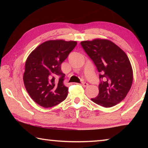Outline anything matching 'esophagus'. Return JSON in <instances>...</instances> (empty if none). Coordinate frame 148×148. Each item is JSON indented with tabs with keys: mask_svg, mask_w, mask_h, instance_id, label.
<instances>
[{
	"mask_svg": "<svg viewBox=\"0 0 148 148\" xmlns=\"http://www.w3.org/2000/svg\"><path fill=\"white\" fill-rule=\"evenodd\" d=\"M80 85L83 86L84 87H87V86H88V84L86 83V82H82V83L80 84Z\"/></svg>",
	"mask_w": 148,
	"mask_h": 148,
	"instance_id": "1",
	"label": "esophagus"
}]
</instances>
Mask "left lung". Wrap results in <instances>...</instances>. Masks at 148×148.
<instances>
[{
    "instance_id": "8db88e82",
    "label": "left lung",
    "mask_w": 148,
    "mask_h": 148,
    "mask_svg": "<svg viewBox=\"0 0 148 148\" xmlns=\"http://www.w3.org/2000/svg\"><path fill=\"white\" fill-rule=\"evenodd\" d=\"M82 47L99 72V93L91 100L105 108L119 103L132 84L133 73L126 53L114 42L106 39L82 41Z\"/></svg>"
}]
</instances>
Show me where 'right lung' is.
Returning <instances> with one entry per match:
<instances>
[{"label": "right lung", "instance_id": "obj_1", "mask_svg": "<svg viewBox=\"0 0 148 148\" xmlns=\"http://www.w3.org/2000/svg\"><path fill=\"white\" fill-rule=\"evenodd\" d=\"M76 41L48 40L27 57L23 82L31 99L40 106L50 108L66 99L69 88L63 84L61 64L76 46ZM59 75V80L55 77Z\"/></svg>", "mask_w": 148, "mask_h": 148}]
</instances>
